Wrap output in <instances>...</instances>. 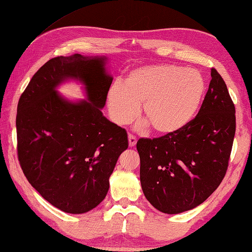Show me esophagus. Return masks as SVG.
Segmentation results:
<instances>
[{
  "mask_svg": "<svg viewBox=\"0 0 252 252\" xmlns=\"http://www.w3.org/2000/svg\"><path fill=\"white\" fill-rule=\"evenodd\" d=\"M137 142V138L133 135H128V143H129V147H135Z\"/></svg>",
  "mask_w": 252,
  "mask_h": 252,
  "instance_id": "esophagus-1",
  "label": "esophagus"
}]
</instances>
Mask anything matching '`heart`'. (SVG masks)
<instances>
[{
	"mask_svg": "<svg viewBox=\"0 0 252 252\" xmlns=\"http://www.w3.org/2000/svg\"><path fill=\"white\" fill-rule=\"evenodd\" d=\"M205 91V81L196 69L157 64L131 69L124 85L115 83L107 94V106L117 125H128L139 113L160 135H172L186 126L196 114Z\"/></svg>",
	"mask_w": 252,
	"mask_h": 252,
	"instance_id": "heart-1",
	"label": "heart"
}]
</instances>
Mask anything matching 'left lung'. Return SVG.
I'll use <instances>...</instances> for the list:
<instances>
[{
  "mask_svg": "<svg viewBox=\"0 0 252 252\" xmlns=\"http://www.w3.org/2000/svg\"><path fill=\"white\" fill-rule=\"evenodd\" d=\"M236 131L235 105L226 84L211 68V81L197 116L172 135L140 138V182L158 211L177 214L198 207L226 174Z\"/></svg>",
  "mask_w": 252,
  "mask_h": 252,
  "instance_id": "8db88e82",
  "label": "left lung"
}]
</instances>
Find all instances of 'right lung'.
Listing matches in <instances>:
<instances>
[{
	"label": "right lung",
	"mask_w": 252,
	"mask_h": 252,
	"mask_svg": "<svg viewBox=\"0 0 252 252\" xmlns=\"http://www.w3.org/2000/svg\"><path fill=\"white\" fill-rule=\"evenodd\" d=\"M104 58L56 56L38 69L17 105V157L29 184L66 213L102 202L127 132L101 112L112 84ZM66 78L86 85L88 101L70 104L55 88Z\"/></svg>",
	"instance_id": "obj_1"
}]
</instances>
